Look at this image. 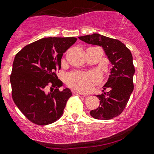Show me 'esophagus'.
<instances>
[{"label": "esophagus", "mask_w": 154, "mask_h": 154, "mask_svg": "<svg viewBox=\"0 0 154 154\" xmlns=\"http://www.w3.org/2000/svg\"><path fill=\"white\" fill-rule=\"evenodd\" d=\"M72 94H73V95H82V93H81V92H78V91H75V90L72 91ZM85 96H87V95H85Z\"/></svg>", "instance_id": "1"}]
</instances>
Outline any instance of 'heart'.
I'll return each instance as SVG.
<instances>
[{
    "label": "heart",
    "mask_w": 154,
    "mask_h": 154,
    "mask_svg": "<svg viewBox=\"0 0 154 154\" xmlns=\"http://www.w3.org/2000/svg\"><path fill=\"white\" fill-rule=\"evenodd\" d=\"M99 81L100 78L94 72H71L66 78L67 85L80 92L90 90Z\"/></svg>",
    "instance_id": "b5f03b06"
}]
</instances>
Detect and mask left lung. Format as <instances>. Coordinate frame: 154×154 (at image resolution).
<instances>
[{
    "label": "left lung",
    "instance_id": "left-lung-1",
    "mask_svg": "<svg viewBox=\"0 0 154 154\" xmlns=\"http://www.w3.org/2000/svg\"><path fill=\"white\" fill-rule=\"evenodd\" d=\"M79 39L87 44L103 48L106 56L113 65L102 93L97 95L100 106L96 109L90 111V115L97 120H110L117 117L125 109L134 90L135 69L131 53L120 41L100 34L82 36ZM105 89L108 91L105 92Z\"/></svg>",
    "mask_w": 154,
    "mask_h": 154
}]
</instances>
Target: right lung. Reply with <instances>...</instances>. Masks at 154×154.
Segmentation results:
<instances>
[{"label": "right lung", "instance_id": "obj_1", "mask_svg": "<svg viewBox=\"0 0 154 154\" xmlns=\"http://www.w3.org/2000/svg\"><path fill=\"white\" fill-rule=\"evenodd\" d=\"M75 37H45L25 46L16 54L10 83L12 98L20 112L32 123L45 125L54 123L63 115L72 92L59 91L63 82L56 72L61 60ZM51 85V92L47 87Z\"/></svg>", "mask_w": 154, "mask_h": 154}]
</instances>
